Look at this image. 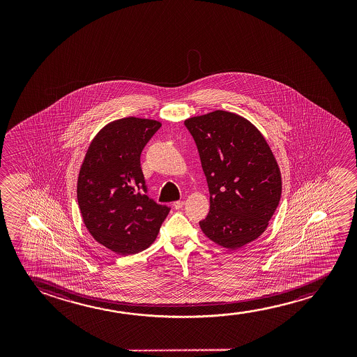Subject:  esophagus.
Listing matches in <instances>:
<instances>
[{"label": "esophagus", "instance_id": "1", "mask_svg": "<svg viewBox=\"0 0 357 357\" xmlns=\"http://www.w3.org/2000/svg\"><path fill=\"white\" fill-rule=\"evenodd\" d=\"M184 205H185V202H184V201H176V202L173 204L176 210H181V207Z\"/></svg>", "mask_w": 357, "mask_h": 357}]
</instances>
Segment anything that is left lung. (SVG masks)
<instances>
[{
    "mask_svg": "<svg viewBox=\"0 0 357 357\" xmlns=\"http://www.w3.org/2000/svg\"><path fill=\"white\" fill-rule=\"evenodd\" d=\"M210 190L206 236L239 249L264 233L278 207L282 176L264 135L245 118L215 111L186 119Z\"/></svg>",
    "mask_w": 357,
    "mask_h": 357,
    "instance_id": "8db88e82",
    "label": "left lung"
}]
</instances>
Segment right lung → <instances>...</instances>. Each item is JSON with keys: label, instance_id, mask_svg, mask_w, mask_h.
Masks as SVG:
<instances>
[{"label": "right lung", "instance_id": "add662e5", "mask_svg": "<svg viewBox=\"0 0 357 357\" xmlns=\"http://www.w3.org/2000/svg\"><path fill=\"white\" fill-rule=\"evenodd\" d=\"M161 123L129 117L102 128L89 146L79 172L78 204L84 223L100 244L134 255L156 239L171 211L147 196L144 147Z\"/></svg>", "mask_w": 357, "mask_h": 357}]
</instances>
